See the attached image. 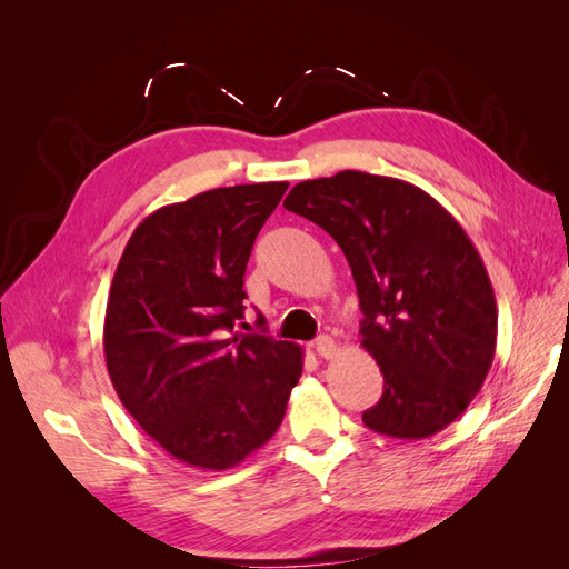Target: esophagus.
I'll list each match as a JSON object with an SVG mask.
<instances>
[{
  "label": "esophagus",
  "instance_id": "obj_1",
  "mask_svg": "<svg viewBox=\"0 0 569 569\" xmlns=\"http://www.w3.org/2000/svg\"><path fill=\"white\" fill-rule=\"evenodd\" d=\"M313 349H316V353H318L320 358H335V356L339 353L337 341H335L332 337H327V335H322V337H318V339H316Z\"/></svg>",
  "mask_w": 569,
  "mask_h": 569
}]
</instances>
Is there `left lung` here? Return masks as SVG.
<instances>
[{
    "mask_svg": "<svg viewBox=\"0 0 569 569\" xmlns=\"http://www.w3.org/2000/svg\"><path fill=\"white\" fill-rule=\"evenodd\" d=\"M284 209L320 226L351 266L360 347L385 375L366 427L393 439L449 427L485 385L498 332L491 280L458 220L420 187L360 170L299 182Z\"/></svg>",
    "mask_w": 569,
    "mask_h": 569,
    "instance_id": "8db88e82",
    "label": "left lung"
}]
</instances>
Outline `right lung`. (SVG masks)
<instances>
[{
  "label": "right lung",
  "mask_w": 569,
  "mask_h": 569,
  "mask_svg": "<svg viewBox=\"0 0 569 569\" xmlns=\"http://www.w3.org/2000/svg\"><path fill=\"white\" fill-rule=\"evenodd\" d=\"M287 187H218L163 206L137 226L116 268L104 318L113 389L189 468L228 470L261 449L301 377L295 341L234 330L256 234Z\"/></svg>",
  "instance_id": "1"
}]
</instances>
